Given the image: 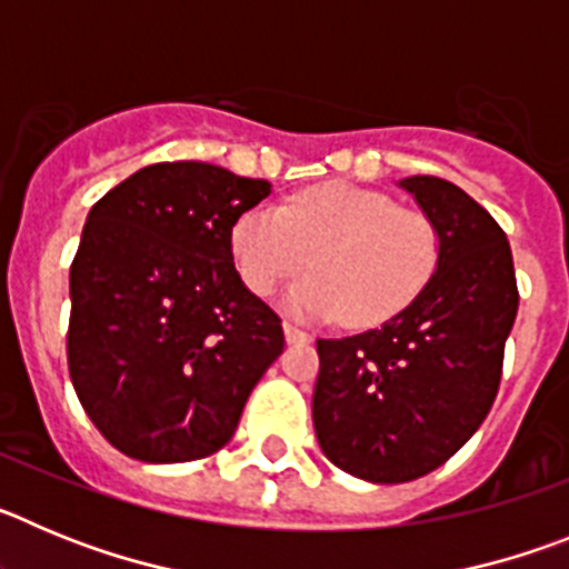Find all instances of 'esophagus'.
Here are the masks:
<instances>
[{
	"mask_svg": "<svg viewBox=\"0 0 569 569\" xmlns=\"http://www.w3.org/2000/svg\"><path fill=\"white\" fill-rule=\"evenodd\" d=\"M284 339H288L290 345H308L310 333H305V330H301V328H296V325L284 321Z\"/></svg>",
	"mask_w": 569,
	"mask_h": 569,
	"instance_id": "34e87169",
	"label": "esophagus"
}]
</instances>
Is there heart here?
<instances>
[{"label":"heart","mask_w":569,"mask_h":569,"mask_svg":"<svg viewBox=\"0 0 569 569\" xmlns=\"http://www.w3.org/2000/svg\"><path fill=\"white\" fill-rule=\"evenodd\" d=\"M233 259L250 293L270 296L313 264L284 293L301 319L370 328L399 313L436 264L433 224L376 190L325 182L290 196L279 210L256 208L233 224Z\"/></svg>","instance_id":"obj_1"}]
</instances>
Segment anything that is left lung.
<instances>
[{
    "label": "left lung",
    "mask_w": 569,
    "mask_h": 569,
    "mask_svg": "<svg viewBox=\"0 0 569 569\" xmlns=\"http://www.w3.org/2000/svg\"><path fill=\"white\" fill-rule=\"evenodd\" d=\"M399 188L433 224V276L381 328L316 341V439L336 467L373 485L427 476L479 430L519 310L499 222L447 179L407 176Z\"/></svg>",
    "instance_id": "obj_1"
}]
</instances>
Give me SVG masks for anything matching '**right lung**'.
Here are the masks:
<instances>
[{"mask_svg": "<svg viewBox=\"0 0 569 569\" xmlns=\"http://www.w3.org/2000/svg\"><path fill=\"white\" fill-rule=\"evenodd\" d=\"M268 196L264 179L159 162L90 208L70 264L68 370L84 413L130 459L222 450L281 356V319L244 288L230 244Z\"/></svg>", "mask_w": 569, "mask_h": 569, "instance_id": "right-lung-1", "label": "right lung"}]
</instances>
